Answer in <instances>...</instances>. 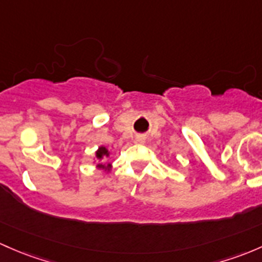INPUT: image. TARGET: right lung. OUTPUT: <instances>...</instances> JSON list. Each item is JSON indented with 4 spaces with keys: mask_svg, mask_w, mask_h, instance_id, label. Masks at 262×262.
<instances>
[{
    "mask_svg": "<svg viewBox=\"0 0 262 262\" xmlns=\"http://www.w3.org/2000/svg\"><path fill=\"white\" fill-rule=\"evenodd\" d=\"M109 156V153H108V150H106V148L105 147H100L98 149V152H96V158L99 159V161H101V159H104V157H108ZM98 167L99 168H105V166H104V164H98Z\"/></svg>",
    "mask_w": 262,
    "mask_h": 262,
    "instance_id": "1",
    "label": "right lung"
}]
</instances>
